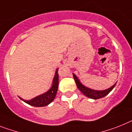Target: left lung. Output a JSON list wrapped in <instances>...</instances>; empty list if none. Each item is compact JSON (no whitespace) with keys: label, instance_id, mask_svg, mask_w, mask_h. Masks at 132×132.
Returning <instances> with one entry per match:
<instances>
[{"label":"left lung","instance_id":"1","mask_svg":"<svg viewBox=\"0 0 132 132\" xmlns=\"http://www.w3.org/2000/svg\"><path fill=\"white\" fill-rule=\"evenodd\" d=\"M73 76H74V80H75V82L76 84V86H77V88H78L80 91H81V92L85 95L86 96L88 97L89 98H91V99H100V98H104L106 95L108 94L111 91H112L114 88L115 87L116 84H114L112 87H110L108 89H106V90H92V89H90V88H88L87 87H86L85 86H84L80 81L79 80V79L78 78L77 76L75 75L74 74H73Z\"/></svg>","mask_w":132,"mask_h":132}]
</instances>
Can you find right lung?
<instances>
[{"instance_id": "add662e5", "label": "right lung", "mask_w": 132, "mask_h": 132, "mask_svg": "<svg viewBox=\"0 0 132 132\" xmlns=\"http://www.w3.org/2000/svg\"><path fill=\"white\" fill-rule=\"evenodd\" d=\"M58 68L56 69L55 72L54 77L53 81H52V86L48 91H47L43 94L38 96L30 100H25L20 97L19 98L24 101L26 104H29L30 106H35V107H43V106H48L49 104L52 102L55 96L56 95L57 91L58 88Z\"/></svg>"}]
</instances>
